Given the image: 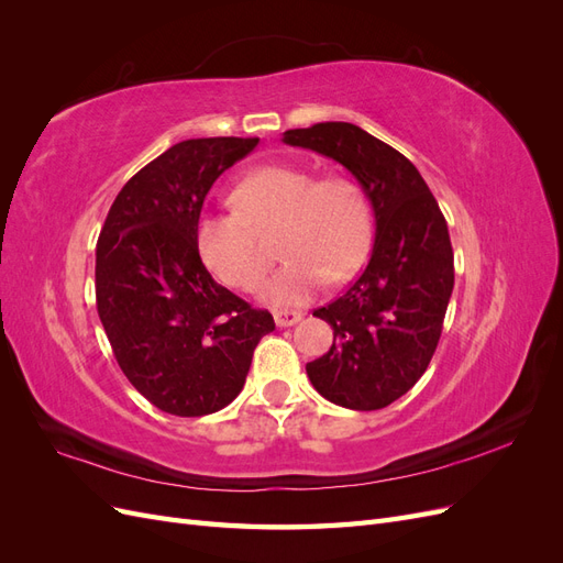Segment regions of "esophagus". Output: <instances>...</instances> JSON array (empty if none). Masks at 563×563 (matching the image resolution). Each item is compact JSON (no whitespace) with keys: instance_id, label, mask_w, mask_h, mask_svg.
<instances>
[{"instance_id":"esophagus-1","label":"esophagus","mask_w":563,"mask_h":563,"mask_svg":"<svg viewBox=\"0 0 563 563\" xmlns=\"http://www.w3.org/2000/svg\"><path fill=\"white\" fill-rule=\"evenodd\" d=\"M300 317L302 314L298 310H275V323H277V327H282V329L294 327V323L300 321Z\"/></svg>"}]
</instances>
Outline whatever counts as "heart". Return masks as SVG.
<instances>
[{
    "instance_id": "1",
    "label": "heart",
    "mask_w": 563,
    "mask_h": 563,
    "mask_svg": "<svg viewBox=\"0 0 563 563\" xmlns=\"http://www.w3.org/2000/svg\"><path fill=\"white\" fill-rule=\"evenodd\" d=\"M232 201L236 211H209L197 220V251L220 282L253 288L267 267L254 230L282 223L286 263L261 288L275 308L308 302L329 279H350L368 258L373 209L364 185L350 174L317 178L302 166H263L234 187Z\"/></svg>"
}]
</instances>
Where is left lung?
Listing matches in <instances>:
<instances>
[{"label": "left lung", "mask_w": 563, "mask_h": 563, "mask_svg": "<svg viewBox=\"0 0 563 563\" xmlns=\"http://www.w3.org/2000/svg\"><path fill=\"white\" fill-rule=\"evenodd\" d=\"M284 143L343 164L376 213L371 261L347 291L314 310L331 323V350L310 362L323 399L376 411L411 389L430 366L453 291V249L428 183L401 152L347 122L291 129Z\"/></svg>", "instance_id": "left-lung-1"}]
</instances>
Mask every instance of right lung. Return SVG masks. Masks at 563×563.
I'll return each instance as SVG.
<instances>
[{
    "mask_svg": "<svg viewBox=\"0 0 563 563\" xmlns=\"http://www.w3.org/2000/svg\"><path fill=\"white\" fill-rule=\"evenodd\" d=\"M258 139H192L117 195L96 246V308L114 360L159 411L199 418L240 395L267 310L220 286L197 251L211 185Z\"/></svg>",
    "mask_w": 563,
    "mask_h": 563,
    "instance_id": "right-lung-1",
    "label": "right lung"
}]
</instances>
